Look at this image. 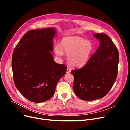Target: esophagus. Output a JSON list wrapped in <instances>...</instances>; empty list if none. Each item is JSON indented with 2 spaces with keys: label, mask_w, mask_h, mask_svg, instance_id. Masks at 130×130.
<instances>
[{
  "label": "esophagus",
  "mask_w": 130,
  "mask_h": 130,
  "mask_svg": "<svg viewBox=\"0 0 130 130\" xmlns=\"http://www.w3.org/2000/svg\"><path fill=\"white\" fill-rule=\"evenodd\" d=\"M71 72V70L70 69V68L67 67V70H66V73H70Z\"/></svg>",
  "instance_id": "34e87169"
}]
</instances>
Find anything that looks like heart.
Here are the masks:
<instances>
[{
    "instance_id": "obj_1",
    "label": "heart",
    "mask_w": 130,
    "mask_h": 130,
    "mask_svg": "<svg viewBox=\"0 0 130 130\" xmlns=\"http://www.w3.org/2000/svg\"><path fill=\"white\" fill-rule=\"evenodd\" d=\"M93 49L91 41L78 36L65 37L61 40L60 46H55V53L59 58L67 54V59L69 63L76 67H80L86 63L89 59Z\"/></svg>"
}]
</instances>
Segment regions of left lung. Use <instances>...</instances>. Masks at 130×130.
I'll return each instance as SVG.
<instances>
[{
  "label": "left lung",
  "mask_w": 130,
  "mask_h": 130,
  "mask_svg": "<svg viewBox=\"0 0 130 130\" xmlns=\"http://www.w3.org/2000/svg\"><path fill=\"white\" fill-rule=\"evenodd\" d=\"M100 46L85 65L72 71L74 77L73 89L82 100L101 99L108 93L117 77L119 54L117 47L105 34H94Z\"/></svg>",
  "instance_id": "8db88e82"
}]
</instances>
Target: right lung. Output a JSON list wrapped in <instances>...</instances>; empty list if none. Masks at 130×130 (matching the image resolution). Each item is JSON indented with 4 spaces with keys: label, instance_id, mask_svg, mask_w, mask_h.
Segmentation results:
<instances>
[{
    "label": "right lung",
    "instance_id": "add662e5",
    "mask_svg": "<svg viewBox=\"0 0 130 130\" xmlns=\"http://www.w3.org/2000/svg\"><path fill=\"white\" fill-rule=\"evenodd\" d=\"M54 28L27 31L15 47L12 70L15 86L23 96L35 103L50 100L67 67L54 60Z\"/></svg>",
    "mask_w": 130,
    "mask_h": 130
}]
</instances>
